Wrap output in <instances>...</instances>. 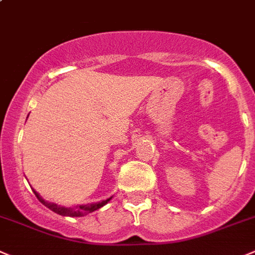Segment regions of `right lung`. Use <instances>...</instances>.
I'll return each instance as SVG.
<instances>
[{"label":"right lung","instance_id":"add662e5","mask_svg":"<svg viewBox=\"0 0 255 255\" xmlns=\"http://www.w3.org/2000/svg\"><path fill=\"white\" fill-rule=\"evenodd\" d=\"M32 191H34V194L36 195V197L39 199V201L41 204H44L46 208H49L50 210L54 211V213L59 214V215H63V216H70V218H79V216H84V215H88L89 213H93V211L98 210V209L103 208L106 204H108L109 201L112 200V197H108L107 200H102V201H99V203H90V204H87V205H77V206H70V208H68V206H63V205H58V204L55 203H49V201H46V200L42 199L41 196H40V194L37 191H35L34 189H32Z\"/></svg>","mask_w":255,"mask_h":255}]
</instances>
